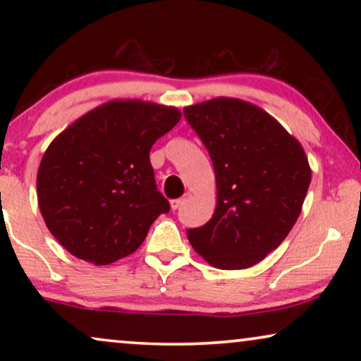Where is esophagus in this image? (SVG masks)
Wrapping results in <instances>:
<instances>
[{"instance_id": "obj_1", "label": "esophagus", "mask_w": 361, "mask_h": 361, "mask_svg": "<svg viewBox=\"0 0 361 361\" xmlns=\"http://www.w3.org/2000/svg\"><path fill=\"white\" fill-rule=\"evenodd\" d=\"M189 197H190V194H185L184 197H180V199H176V200H172V202H171V209H172V210H179L180 207L184 205L187 200H189Z\"/></svg>"}]
</instances>
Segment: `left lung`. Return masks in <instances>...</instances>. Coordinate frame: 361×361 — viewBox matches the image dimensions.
<instances>
[{
  "label": "left lung",
  "mask_w": 361,
  "mask_h": 361,
  "mask_svg": "<svg viewBox=\"0 0 361 361\" xmlns=\"http://www.w3.org/2000/svg\"><path fill=\"white\" fill-rule=\"evenodd\" d=\"M209 151L216 180L214 216L187 230L192 248L219 269L250 268L293 228L310 184L300 142L259 106L215 98L184 108Z\"/></svg>",
  "instance_id": "1"
}]
</instances>
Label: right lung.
<instances>
[{
    "label": "right lung",
    "instance_id": "add662e5",
    "mask_svg": "<svg viewBox=\"0 0 361 361\" xmlns=\"http://www.w3.org/2000/svg\"><path fill=\"white\" fill-rule=\"evenodd\" d=\"M180 111L141 100H113L78 118L44 152L37 202L56 240L97 266L140 248L171 209L157 190L149 151Z\"/></svg>",
    "mask_w": 361,
    "mask_h": 361
}]
</instances>
